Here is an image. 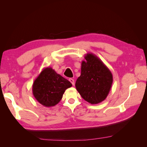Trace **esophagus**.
Segmentation results:
<instances>
[{"label": "esophagus", "mask_w": 147, "mask_h": 147, "mask_svg": "<svg viewBox=\"0 0 147 147\" xmlns=\"http://www.w3.org/2000/svg\"><path fill=\"white\" fill-rule=\"evenodd\" d=\"M69 82L72 84V85L73 86H74V84H75V82H74V79H72V78H69Z\"/></svg>", "instance_id": "1"}]
</instances>
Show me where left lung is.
<instances>
[{
	"label": "left lung",
	"mask_w": 147,
	"mask_h": 147,
	"mask_svg": "<svg viewBox=\"0 0 147 147\" xmlns=\"http://www.w3.org/2000/svg\"><path fill=\"white\" fill-rule=\"evenodd\" d=\"M82 62L81 75L75 83L77 90L82 98L91 104H97L107 97L113 83L109 69L92 53L84 56Z\"/></svg>",
	"instance_id": "obj_1"
}]
</instances>
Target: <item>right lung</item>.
<instances>
[{"instance_id": "1", "label": "right lung", "mask_w": 147, "mask_h": 147, "mask_svg": "<svg viewBox=\"0 0 147 147\" xmlns=\"http://www.w3.org/2000/svg\"><path fill=\"white\" fill-rule=\"evenodd\" d=\"M72 86L67 80L48 67L43 69L34 80L32 93L40 104L50 107L58 104L65 91Z\"/></svg>"}]
</instances>
